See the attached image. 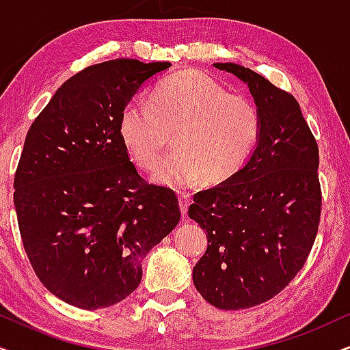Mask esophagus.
<instances>
[{"mask_svg":"<svg viewBox=\"0 0 350 350\" xmlns=\"http://www.w3.org/2000/svg\"><path fill=\"white\" fill-rule=\"evenodd\" d=\"M189 205H190V198H189V196H187V193L180 192V193H179V206H180V213H183V216L187 215Z\"/></svg>","mask_w":350,"mask_h":350,"instance_id":"esophagus-1","label":"esophagus"}]
</instances>
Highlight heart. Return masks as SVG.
<instances>
[{
    "mask_svg": "<svg viewBox=\"0 0 350 350\" xmlns=\"http://www.w3.org/2000/svg\"><path fill=\"white\" fill-rule=\"evenodd\" d=\"M262 131L256 106L200 70H183L154 88L152 103L124 106L119 134L137 165L153 171L172 144L158 179L174 187L216 185L231 179L250 158Z\"/></svg>",
    "mask_w": 350,
    "mask_h": 350,
    "instance_id": "b5f03b06",
    "label": "heart"
}]
</instances>
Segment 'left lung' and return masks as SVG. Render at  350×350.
<instances>
[{
    "instance_id": "1",
    "label": "left lung",
    "mask_w": 350,
    "mask_h": 350,
    "mask_svg": "<svg viewBox=\"0 0 350 350\" xmlns=\"http://www.w3.org/2000/svg\"><path fill=\"white\" fill-rule=\"evenodd\" d=\"M213 66L249 85L262 131L231 179L193 196L189 216L208 247L192 274L206 302L241 310L280 294L307 262L321 213L318 145L293 94L244 66Z\"/></svg>"
}]
</instances>
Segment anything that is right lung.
I'll return each instance as SVG.
<instances>
[{
  "label": "right lung",
  "instance_id": "add662e5",
  "mask_svg": "<svg viewBox=\"0 0 350 350\" xmlns=\"http://www.w3.org/2000/svg\"><path fill=\"white\" fill-rule=\"evenodd\" d=\"M170 66H88L57 88L25 137L14 176L22 244L42 284L74 307H109L134 293L144 256L180 219L174 190L137 172L119 134L124 106Z\"/></svg>",
  "mask_w": 350,
  "mask_h": 350
}]
</instances>
